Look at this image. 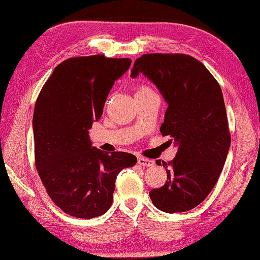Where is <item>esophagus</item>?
Returning <instances> with one entry per match:
<instances>
[{"label": "esophagus", "instance_id": "obj_1", "mask_svg": "<svg viewBox=\"0 0 260 260\" xmlns=\"http://www.w3.org/2000/svg\"><path fill=\"white\" fill-rule=\"evenodd\" d=\"M138 165L142 166L143 168H145V167H152L154 165V161L151 160V159H148V158L140 157V158H138Z\"/></svg>", "mask_w": 260, "mask_h": 260}]
</instances>
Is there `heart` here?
<instances>
[{"instance_id":"obj_1","label":"heart","mask_w":260,"mask_h":260,"mask_svg":"<svg viewBox=\"0 0 260 260\" xmlns=\"http://www.w3.org/2000/svg\"><path fill=\"white\" fill-rule=\"evenodd\" d=\"M149 93H153V90L151 88H149L148 86L144 85H140L137 87L136 90V95H141V94H149Z\"/></svg>"}]
</instances>
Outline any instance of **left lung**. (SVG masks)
Instances as JSON below:
<instances>
[{"mask_svg": "<svg viewBox=\"0 0 260 260\" xmlns=\"http://www.w3.org/2000/svg\"><path fill=\"white\" fill-rule=\"evenodd\" d=\"M143 73L159 90L168 108L162 136L177 146L166 184L150 191L155 207L173 213L204 201L218 182L231 145L222 90L206 67L185 54H144L135 60L132 77Z\"/></svg>", "mask_w": 260, "mask_h": 260, "instance_id": "1", "label": "left lung"}]
</instances>
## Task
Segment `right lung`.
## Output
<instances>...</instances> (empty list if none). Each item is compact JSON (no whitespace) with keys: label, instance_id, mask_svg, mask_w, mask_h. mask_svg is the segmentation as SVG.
I'll return each mask as SVG.
<instances>
[{"label":"right lung","instance_id":"1","mask_svg":"<svg viewBox=\"0 0 260 260\" xmlns=\"http://www.w3.org/2000/svg\"><path fill=\"white\" fill-rule=\"evenodd\" d=\"M131 63L129 58L104 55L69 58L55 68L37 98L36 168L51 200L70 216L104 214L112 204L118 174L137 162L133 154L104 153L89 139L110 89Z\"/></svg>","mask_w":260,"mask_h":260}]
</instances>
